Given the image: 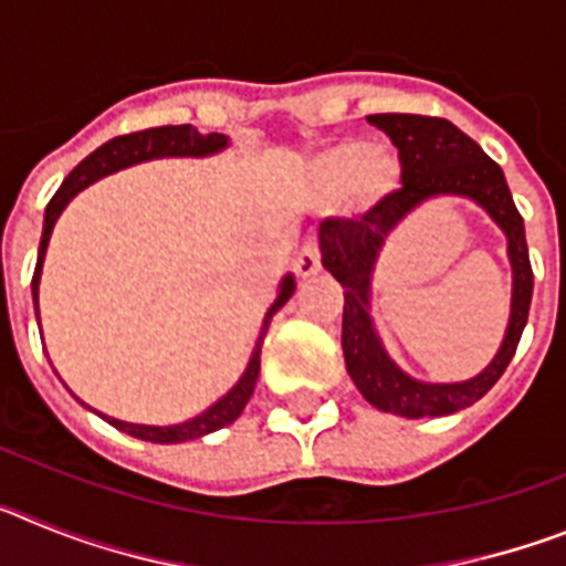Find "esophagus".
<instances>
[{
  "label": "esophagus",
  "mask_w": 566,
  "mask_h": 566,
  "mask_svg": "<svg viewBox=\"0 0 566 566\" xmlns=\"http://www.w3.org/2000/svg\"><path fill=\"white\" fill-rule=\"evenodd\" d=\"M294 272H297V277H312V274L319 272V249H317V243H312V240H308L306 247L300 249L297 260H294Z\"/></svg>",
  "instance_id": "obj_1"
}]
</instances>
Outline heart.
<instances>
[{"label":"heart","mask_w":566,"mask_h":566,"mask_svg":"<svg viewBox=\"0 0 566 566\" xmlns=\"http://www.w3.org/2000/svg\"><path fill=\"white\" fill-rule=\"evenodd\" d=\"M397 184V158L359 142L337 144L319 153L312 164V189L319 201H337L348 195L354 207H374L394 192Z\"/></svg>","instance_id":"obj_1"}]
</instances>
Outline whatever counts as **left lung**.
<instances>
[{"label":"left lung","instance_id":"8db88e82","mask_svg":"<svg viewBox=\"0 0 566 566\" xmlns=\"http://www.w3.org/2000/svg\"><path fill=\"white\" fill-rule=\"evenodd\" d=\"M368 122L382 129L399 149L402 189L385 195L359 221L326 218L319 223V252L323 266L345 289L343 306V354L354 385L379 411L408 419L448 417L457 413L499 382L518 348L527 326L530 297H533V269H530L524 221L510 195L504 172L470 135L444 118L411 113L368 115ZM437 193H462L476 200L509 234V253L514 266V303L505 343L494 363L479 378L464 384L433 386L408 378L387 355L373 332L367 314L373 263L384 238L422 200Z\"/></svg>","mask_w":566,"mask_h":566}]
</instances>
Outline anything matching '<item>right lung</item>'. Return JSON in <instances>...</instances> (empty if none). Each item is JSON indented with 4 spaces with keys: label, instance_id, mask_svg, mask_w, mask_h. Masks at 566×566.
Returning a JSON list of instances; mask_svg holds the SVG:
<instances>
[{
    "label": "right lung",
    "instance_id": "obj_1",
    "mask_svg": "<svg viewBox=\"0 0 566 566\" xmlns=\"http://www.w3.org/2000/svg\"><path fill=\"white\" fill-rule=\"evenodd\" d=\"M229 144L227 135L221 133H198L192 124H169V127H153V129H142V133H129V135H118L113 142L102 144L96 153H90L82 164H78L73 172L64 178L62 187L56 189V195L50 198L48 209H44V229H42V243H39V258H36V272H33V306H36V317H39V277H42V263H44V252H48L50 243V232L56 227L59 214L62 209L73 201V195L82 192L84 187H90L93 181L104 178L109 172H118L124 167H133V164L149 161V158H203V155H214L221 153L223 147ZM294 294V277L286 274L283 283H280L277 300L272 303V308L263 317V328H260L258 345H254L252 359H249L247 371L243 377L238 379L232 391L227 397H221L212 408H207L203 413H198L195 419L181 424H167V428H158V424H133V422H122V419L113 417H102L107 419L113 428L118 431L129 433L135 439H144V442H158V444H172V442H189V439H201L212 431H221L227 424H232L234 419L243 413L247 408L249 397L254 391V382H258L260 374V348H263V337L269 332V323L277 314L280 306H286V300Z\"/></svg>",
    "mask_w": 566,
    "mask_h": 566
}]
</instances>
